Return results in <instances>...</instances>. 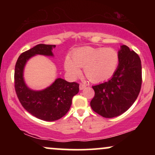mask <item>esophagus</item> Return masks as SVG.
I'll return each mask as SVG.
<instances>
[{"mask_svg": "<svg viewBox=\"0 0 155 155\" xmlns=\"http://www.w3.org/2000/svg\"><path fill=\"white\" fill-rule=\"evenodd\" d=\"M87 87V85L86 84H82V83H81L79 84V89L80 90H84V89L85 87Z\"/></svg>", "mask_w": 155, "mask_h": 155, "instance_id": "34e87169", "label": "esophagus"}]
</instances>
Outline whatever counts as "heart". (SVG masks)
Segmentation results:
<instances>
[{
	"instance_id": "obj_1",
	"label": "heart",
	"mask_w": 155,
	"mask_h": 155,
	"mask_svg": "<svg viewBox=\"0 0 155 155\" xmlns=\"http://www.w3.org/2000/svg\"><path fill=\"white\" fill-rule=\"evenodd\" d=\"M64 66L69 76L76 78L84 68L87 78L92 82H101L111 77L119 65L118 52L113 48L86 47L76 49Z\"/></svg>"
}]
</instances>
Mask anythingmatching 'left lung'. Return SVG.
<instances>
[{
    "label": "left lung",
    "instance_id": "obj_1",
    "mask_svg": "<svg viewBox=\"0 0 155 155\" xmlns=\"http://www.w3.org/2000/svg\"><path fill=\"white\" fill-rule=\"evenodd\" d=\"M119 65L108 81L92 86L95 96L90 102L94 111L105 118L120 116L138 97L142 83L140 59L128 47L119 51Z\"/></svg>",
    "mask_w": 155,
    "mask_h": 155
}]
</instances>
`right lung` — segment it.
<instances>
[{
  "label": "right lung",
  "mask_w": 155,
  "mask_h": 155,
  "mask_svg": "<svg viewBox=\"0 0 155 155\" xmlns=\"http://www.w3.org/2000/svg\"><path fill=\"white\" fill-rule=\"evenodd\" d=\"M55 45L38 44L19 55L15 65V87L19 102L33 116L44 121L58 120L70 109L72 98L79 92V84L63 79L55 80L50 87L41 91L30 90L23 80V69L29 58L35 54L52 56Z\"/></svg>",
  "instance_id": "obj_1"
}]
</instances>
